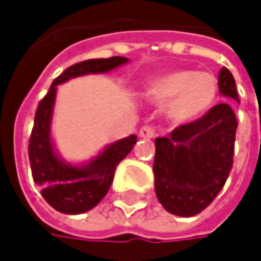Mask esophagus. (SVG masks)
Segmentation results:
<instances>
[{
	"mask_svg": "<svg viewBox=\"0 0 261 261\" xmlns=\"http://www.w3.org/2000/svg\"><path fill=\"white\" fill-rule=\"evenodd\" d=\"M154 134H155V130H154L152 125H143L139 130V136L143 137V139H151V137H154Z\"/></svg>",
	"mask_w": 261,
	"mask_h": 261,
	"instance_id": "1",
	"label": "esophagus"
}]
</instances>
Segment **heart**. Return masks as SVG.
<instances>
[{
  "instance_id": "1",
  "label": "heart",
  "mask_w": 261,
  "mask_h": 261,
  "mask_svg": "<svg viewBox=\"0 0 261 261\" xmlns=\"http://www.w3.org/2000/svg\"><path fill=\"white\" fill-rule=\"evenodd\" d=\"M146 93L157 104H169V113L177 122H190L213 106L218 80L210 72L178 69L154 80Z\"/></svg>"
}]
</instances>
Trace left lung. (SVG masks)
<instances>
[{
  "label": "left lung",
  "mask_w": 261,
  "mask_h": 261,
  "mask_svg": "<svg viewBox=\"0 0 261 261\" xmlns=\"http://www.w3.org/2000/svg\"><path fill=\"white\" fill-rule=\"evenodd\" d=\"M218 86L224 96L240 102L227 68L219 71ZM236 130L234 110L221 102L168 137H155L154 184L165 210L189 218L213 202L233 168Z\"/></svg>",
  "instance_id": "1"
}]
</instances>
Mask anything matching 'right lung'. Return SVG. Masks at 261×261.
<instances>
[{"instance_id":"1","label":"right lung","mask_w":261,"mask_h":261,"mask_svg":"<svg viewBox=\"0 0 261 261\" xmlns=\"http://www.w3.org/2000/svg\"><path fill=\"white\" fill-rule=\"evenodd\" d=\"M125 57L90 59L69 66L53 81L48 93L40 99L34 125L28 140V159L33 180L42 187L45 201L60 213L79 215L93 208L109 192L116 166L127 157L136 143V136L122 139L104 149L87 166H69L57 159L49 139V122L56 98V86L79 75L107 72L122 63Z\"/></svg>"}]
</instances>
